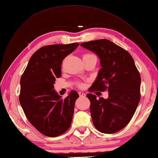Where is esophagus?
I'll return each instance as SVG.
<instances>
[{"instance_id": "esophagus-1", "label": "esophagus", "mask_w": 158, "mask_h": 158, "mask_svg": "<svg viewBox=\"0 0 158 158\" xmlns=\"http://www.w3.org/2000/svg\"><path fill=\"white\" fill-rule=\"evenodd\" d=\"M79 95L80 97H85V94L83 93V92H79Z\"/></svg>"}]
</instances>
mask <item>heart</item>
Wrapping results in <instances>:
<instances>
[{
	"label": "heart",
	"mask_w": 158,
	"mask_h": 158,
	"mask_svg": "<svg viewBox=\"0 0 158 158\" xmlns=\"http://www.w3.org/2000/svg\"><path fill=\"white\" fill-rule=\"evenodd\" d=\"M91 56H94V55H92V54H89V53H88V54H85L84 56H83V57H91ZM96 57V56H95ZM80 86H83V85H80Z\"/></svg>",
	"instance_id": "b5f03b06"
}]
</instances>
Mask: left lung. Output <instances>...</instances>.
<instances>
[{
	"mask_svg": "<svg viewBox=\"0 0 158 158\" xmlns=\"http://www.w3.org/2000/svg\"><path fill=\"white\" fill-rule=\"evenodd\" d=\"M81 46L100 59L101 69L91 92H109L106 99H97L93 94L86 95L94 126L105 134L118 132L130 122L140 99L141 79L135 61L125 49L107 39L83 43Z\"/></svg>",
	"mask_w": 158,
	"mask_h": 158,
	"instance_id": "left-lung-1",
	"label": "left lung"
}]
</instances>
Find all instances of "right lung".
I'll return each mask as SVG.
<instances>
[{"label":"right lung","instance_id":"obj_1","mask_svg":"<svg viewBox=\"0 0 158 158\" xmlns=\"http://www.w3.org/2000/svg\"><path fill=\"white\" fill-rule=\"evenodd\" d=\"M79 43L44 46L33 54L20 79L19 102L27 119L43 135L55 137L68 130L79 94L72 90L62 99L53 89L62 75L64 58Z\"/></svg>","mask_w":158,"mask_h":158}]
</instances>
